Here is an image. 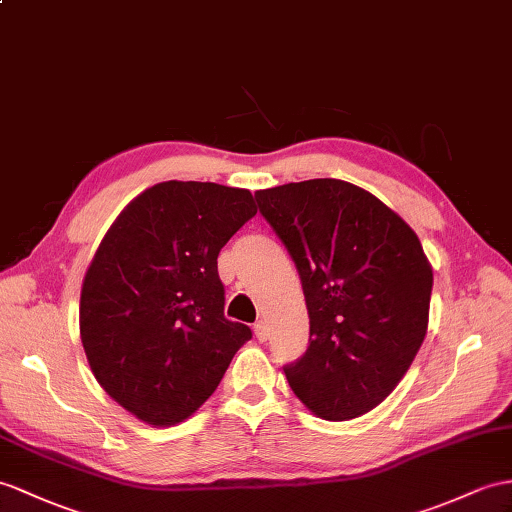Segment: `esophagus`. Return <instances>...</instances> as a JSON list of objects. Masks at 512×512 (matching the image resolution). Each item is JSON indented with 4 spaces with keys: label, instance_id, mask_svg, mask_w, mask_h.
Listing matches in <instances>:
<instances>
[{
    "label": "esophagus",
    "instance_id": "obj_1",
    "mask_svg": "<svg viewBox=\"0 0 512 512\" xmlns=\"http://www.w3.org/2000/svg\"><path fill=\"white\" fill-rule=\"evenodd\" d=\"M254 334H256V339H258L260 343H265L267 336H269L267 323H265V321H256V323H254Z\"/></svg>",
    "mask_w": 512,
    "mask_h": 512
}]
</instances>
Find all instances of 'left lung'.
Segmentation results:
<instances>
[{
  "instance_id": "8db88e82",
  "label": "left lung",
  "mask_w": 512,
  "mask_h": 512,
  "mask_svg": "<svg viewBox=\"0 0 512 512\" xmlns=\"http://www.w3.org/2000/svg\"><path fill=\"white\" fill-rule=\"evenodd\" d=\"M260 215L293 258L310 339L284 365L315 415L369 413L404 378L428 330L432 269L417 234L360 186L334 178L256 195Z\"/></svg>"
}]
</instances>
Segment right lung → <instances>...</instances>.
<instances>
[{
  "label": "right lung",
  "instance_id": "add662e5",
  "mask_svg": "<svg viewBox=\"0 0 512 512\" xmlns=\"http://www.w3.org/2000/svg\"><path fill=\"white\" fill-rule=\"evenodd\" d=\"M254 215L247 189L162 182L126 206L86 271V358L112 400L152 426L191 417L252 339L223 315L217 256Z\"/></svg>",
  "mask_w": 512,
  "mask_h": 512
}]
</instances>
